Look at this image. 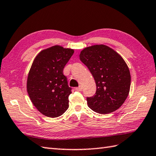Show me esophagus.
<instances>
[{"mask_svg": "<svg viewBox=\"0 0 156 156\" xmlns=\"http://www.w3.org/2000/svg\"><path fill=\"white\" fill-rule=\"evenodd\" d=\"M82 86H79L78 87H77V88H76V90H78V91H82Z\"/></svg>", "mask_w": 156, "mask_h": 156, "instance_id": "34e87169", "label": "esophagus"}]
</instances>
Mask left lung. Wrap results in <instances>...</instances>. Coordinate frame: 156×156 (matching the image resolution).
<instances>
[{
  "label": "left lung",
  "mask_w": 156,
  "mask_h": 156,
  "mask_svg": "<svg viewBox=\"0 0 156 156\" xmlns=\"http://www.w3.org/2000/svg\"><path fill=\"white\" fill-rule=\"evenodd\" d=\"M79 56L97 85L96 94L87 98L88 107L101 114L117 110L127 98L131 86L130 72L123 58L103 44L86 48Z\"/></svg>",
  "instance_id": "obj_1"
}]
</instances>
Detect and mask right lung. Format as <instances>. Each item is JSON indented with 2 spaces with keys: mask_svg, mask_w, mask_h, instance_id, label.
Listing matches in <instances>:
<instances>
[{
  "mask_svg": "<svg viewBox=\"0 0 156 156\" xmlns=\"http://www.w3.org/2000/svg\"><path fill=\"white\" fill-rule=\"evenodd\" d=\"M74 50L55 45L36 55L29 69L27 91L32 103L41 114L58 117L69 107L72 93L63 69Z\"/></svg>",
  "mask_w": 156,
  "mask_h": 156,
  "instance_id": "1",
  "label": "right lung"
}]
</instances>
